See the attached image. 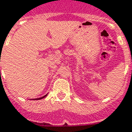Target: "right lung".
<instances>
[{
	"label": "right lung",
	"mask_w": 132,
	"mask_h": 132,
	"mask_svg": "<svg viewBox=\"0 0 132 132\" xmlns=\"http://www.w3.org/2000/svg\"><path fill=\"white\" fill-rule=\"evenodd\" d=\"M47 95L48 94H46V95H45L44 96H43V97H39V98H36V99H34V100H41V99H43V98H44L45 97H46L47 96Z\"/></svg>",
	"instance_id": "obj_1"
}]
</instances>
